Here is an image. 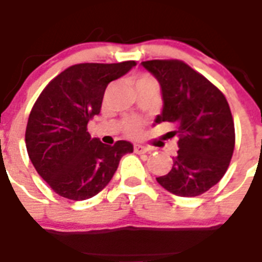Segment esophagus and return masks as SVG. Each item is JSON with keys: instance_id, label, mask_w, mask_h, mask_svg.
Segmentation results:
<instances>
[{"instance_id": "esophagus-1", "label": "esophagus", "mask_w": 262, "mask_h": 262, "mask_svg": "<svg viewBox=\"0 0 262 262\" xmlns=\"http://www.w3.org/2000/svg\"><path fill=\"white\" fill-rule=\"evenodd\" d=\"M134 151L137 154H143V153H147L149 149L146 147V146H142V145H135L134 146Z\"/></svg>"}]
</instances>
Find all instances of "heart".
Returning a JSON list of instances; mask_svg holds the SVG:
<instances>
[{
  "mask_svg": "<svg viewBox=\"0 0 262 262\" xmlns=\"http://www.w3.org/2000/svg\"><path fill=\"white\" fill-rule=\"evenodd\" d=\"M153 82L154 80L150 78V76L143 75V76H141V78L138 79L137 86L138 84H143V83H153ZM142 128H143V121L139 120V119H129V120L125 121L124 131L127 135H129V137H137V135H139Z\"/></svg>",
  "mask_w": 262,
  "mask_h": 262,
  "instance_id": "1",
  "label": "heart"
}]
</instances>
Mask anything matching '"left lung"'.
Here are the masks:
<instances>
[{
    "instance_id": "8db88e82",
    "label": "left lung",
    "mask_w": 262,
    "mask_h": 262,
    "mask_svg": "<svg viewBox=\"0 0 262 262\" xmlns=\"http://www.w3.org/2000/svg\"><path fill=\"white\" fill-rule=\"evenodd\" d=\"M142 66L163 91V112L156 123H173L179 137L171 171L157 182L175 195H201L220 182L234 153L230 105L213 83L180 60H150Z\"/></svg>"
}]
</instances>
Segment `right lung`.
Returning a JSON list of instances; mask_svg holds the SVG:
<instances>
[{"label":"right lung","mask_w":262,"mask_h":262,"mask_svg":"<svg viewBox=\"0 0 262 262\" xmlns=\"http://www.w3.org/2000/svg\"><path fill=\"white\" fill-rule=\"evenodd\" d=\"M134 66L135 61L72 66L50 80L34 103L26 128L28 157L58 195L74 201L97 195L121 157L134 150L127 141L105 145L87 131L89 121L101 112L109 83Z\"/></svg>","instance_id":"right-lung-1"}]
</instances>
